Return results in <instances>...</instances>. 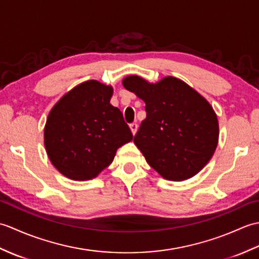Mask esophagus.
I'll return each mask as SVG.
<instances>
[{
  "label": "esophagus",
  "instance_id": "1",
  "mask_svg": "<svg viewBox=\"0 0 259 259\" xmlns=\"http://www.w3.org/2000/svg\"><path fill=\"white\" fill-rule=\"evenodd\" d=\"M130 130H131V133H133V135L135 136L137 134V130H138V124H137V123H131L130 124Z\"/></svg>",
  "mask_w": 259,
  "mask_h": 259
}]
</instances>
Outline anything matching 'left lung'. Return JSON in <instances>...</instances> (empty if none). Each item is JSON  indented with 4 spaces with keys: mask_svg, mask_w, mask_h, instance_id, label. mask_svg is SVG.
<instances>
[{
    "mask_svg": "<svg viewBox=\"0 0 259 259\" xmlns=\"http://www.w3.org/2000/svg\"><path fill=\"white\" fill-rule=\"evenodd\" d=\"M122 84L146 103L147 117L134 141L150 167L172 181L199 172L218 145V119L210 103L175 76L150 83L128 75Z\"/></svg>",
    "mask_w": 259,
    "mask_h": 259,
    "instance_id": "1",
    "label": "left lung"
}]
</instances>
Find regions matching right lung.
Returning a JSON list of instances; mask_svg holds the SVG:
<instances>
[{
  "mask_svg": "<svg viewBox=\"0 0 259 259\" xmlns=\"http://www.w3.org/2000/svg\"><path fill=\"white\" fill-rule=\"evenodd\" d=\"M113 89L97 80L74 87L51 109L45 146L52 164L65 177L96 178L113 161L118 148L133 134L118 108L110 103Z\"/></svg>",
  "mask_w": 259,
  "mask_h": 259,
  "instance_id": "1",
  "label": "right lung"
}]
</instances>
